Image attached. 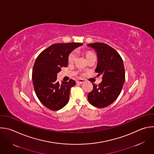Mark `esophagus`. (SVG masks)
<instances>
[{
	"label": "esophagus",
	"instance_id": "esophagus-1",
	"mask_svg": "<svg viewBox=\"0 0 154 154\" xmlns=\"http://www.w3.org/2000/svg\"><path fill=\"white\" fill-rule=\"evenodd\" d=\"M76 82L78 83H82L84 82V80L83 79H79L76 81Z\"/></svg>",
	"mask_w": 154,
	"mask_h": 154
}]
</instances>
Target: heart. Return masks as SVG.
<instances>
[{"label": "heart", "instance_id": "obj_1", "mask_svg": "<svg viewBox=\"0 0 154 154\" xmlns=\"http://www.w3.org/2000/svg\"><path fill=\"white\" fill-rule=\"evenodd\" d=\"M91 55H93V54L92 53H87L86 54V57L91 56ZM76 56H77V53H76V51H72V52H71L69 54V56H68V62H70V63H72L74 62V60H75L76 59Z\"/></svg>", "mask_w": 154, "mask_h": 154}]
</instances>
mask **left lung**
<instances>
[{"label":"left lung","instance_id":"1","mask_svg":"<svg viewBox=\"0 0 154 154\" xmlns=\"http://www.w3.org/2000/svg\"><path fill=\"white\" fill-rule=\"evenodd\" d=\"M95 49L98 63L95 72L102 75L98 85H93V89L88 95V101L94 106L105 108L117 98L125 80V71L122 58L113 48L103 43L88 45Z\"/></svg>","mask_w":154,"mask_h":154}]
</instances>
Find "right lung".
Returning a JSON list of instances; mask_svg holds the SVG:
<instances>
[{"mask_svg": "<svg viewBox=\"0 0 154 154\" xmlns=\"http://www.w3.org/2000/svg\"><path fill=\"white\" fill-rule=\"evenodd\" d=\"M82 45L75 42L53 44L37 57L32 73L34 89L40 101L49 109L58 111L68 103L71 88L75 82L71 79L59 83L57 73L62 67L68 66L71 51Z\"/></svg>", "mask_w": 154, "mask_h": 154, "instance_id": "1", "label": "right lung"}]
</instances>
